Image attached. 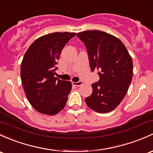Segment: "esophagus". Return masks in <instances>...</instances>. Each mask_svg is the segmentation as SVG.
Returning <instances> with one entry per match:
<instances>
[{
	"label": "esophagus",
	"instance_id": "esophagus-1",
	"mask_svg": "<svg viewBox=\"0 0 153 153\" xmlns=\"http://www.w3.org/2000/svg\"><path fill=\"white\" fill-rule=\"evenodd\" d=\"M82 84H83V82H81V81L76 82H72V85H74V86H76V87L81 86Z\"/></svg>",
	"mask_w": 153,
	"mask_h": 153
}]
</instances>
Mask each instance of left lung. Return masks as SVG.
<instances>
[{
  "instance_id": "8db88e82",
  "label": "left lung",
  "mask_w": 153,
  "mask_h": 153,
  "mask_svg": "<svg viewBox=\"0 0 153 153\" xmlns=\"http://www.w3.org/2000/svg\"><path fill=\"white\" fill-rule=\"evenodd\" d=\"M76 36L86 46L91 71H98L100 76L92 84L93 93L85 102L96 112H109L127 93L133 76L132 58L123 42L107 33L87 30Z\"/></svg>"
}]
</instances>
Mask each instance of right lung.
Segmentation results:
<instances>
[{"label":"right lung","mask_w":153,"mask_h":153,"mask_svg":"<svg viewBox=\"0 0 153 153\" xmlns=\"http://www.w3.org/2000/svg\"><path fill=\"white\" fill-rule=\"evenodd\" d=\"M76 33H52L38 38L29 47L21 63L24 91L39 112L55 115L65 106L71 90L69 81L57 79L55 65L65 44Z\"/></svg>","instance_id":"1"}]
</instances>
